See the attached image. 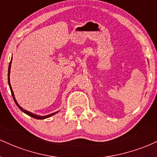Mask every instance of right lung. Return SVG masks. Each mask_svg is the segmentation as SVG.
I'll use <instances>...</instances> for the list:
<instances>
[{
    "mask_svg": "<svg viewBox=\"0 0 157 157\" xmlns=\"http://www.w3.org/2000/svg\"><path fill=\"white\" fill-rule=\"evenodd\" d=\"M11 64H12V60L10 61V66H9V69H8V82H9V86H10V90H11V93H12V97H13V99L14 100H15V102L16 103V105H17V107L19 108L21 110V111H23V112H24L25 113H26L27 115H29V116L35 118V119H37V120H44V119H46V118H48V117H50L52 116V115L55 114V113H57L58 111H57V112H55L53 113H51V114H48V115H46V116H39V115H36V114H34V113H32L31 112H29V111H26V110H24L23 109V108H21V106L18 105V103H17V101H16L15 100V95H14V92L13 91H12V86H11V84H10V69H11Z\"/></svg>",
    "mask_w": 157,
    "mask_h": 157,
    "instance_id": "add662e5",
    "label": "right lung"
}]
</instances>
